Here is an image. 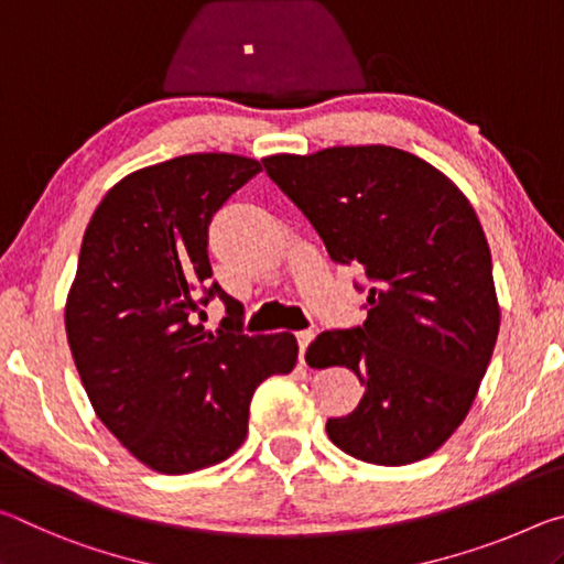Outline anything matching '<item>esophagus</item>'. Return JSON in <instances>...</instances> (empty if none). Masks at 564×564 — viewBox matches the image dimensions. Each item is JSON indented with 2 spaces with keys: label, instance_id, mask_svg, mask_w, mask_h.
Wrapping results in <instances>:
<instances>
[{
  "label": "esophagus",
  "instance_id": "obj_1",
  "mask_svg": "<svg viewBox=\"0 0 564 564\" xmlns=\"http://www.w3.org/2000/svg\"><path fill=\"white\" fill-rule=\"evenodd\" d=\"M294 337H297V345H300V362H304V352H307L310 343H312V339H315V332H312V329H300Z\"/></svg>",
  "mask_w": 564,
  "mask_h": 564
}]
</instances>
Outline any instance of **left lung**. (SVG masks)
Masks as SVG:
<instances>
[{
  "mask_svg": "<svg viewBox=\"0 0 564 564\" xmlns=\"http://www.w3.org/2000/svg\"><path fill=\"white\" fill-rule=\"evenodd\" d=\"M337 264L362 267L367 319L329 329L310 367H347L365 394L327 420L362 463L430 457L473 408L500 332L492 257L467 197L420 156L384 144L262 160Z\"/></svg>",
  "mask_w": 564,
  "mask_h": 564,
  "instance_id": "left-lung-1",
  "label": "left lung"
}]
</instances>
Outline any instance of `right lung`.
I'll return each mask as SVG.
<instances>
[{
  "label": "right lung",
  "instance_id": "1",
  "mask_svg": "<svg viewBox=\"0 0 564 564\" xmlns=\"http://www.w3.org/2000/svg\"><path fill=\"white\" fill-rule=\"evenodd\" d=\"M257 172V160L217 152L137 170L82 239L64 310L74 365L105 427L162 475L237 452L257 387L297 365L294 335H245L242 304L209 282V221ZM215 296L228 317L205 333L194 312Z\"/></svg>",
  "mask_w": 564,
  "mask_h": 564
}]
</instances>
